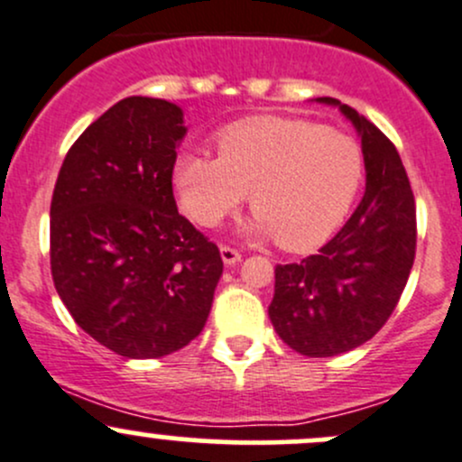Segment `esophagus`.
Masks as SVG:
<instances>
[{"label": "esophagus", "instance_id": "obj_1", "mask_svg": "<svg viewBox=\"0 0 462 462\" xmlns=\"http://www.w3.org/2000/svg\"><path fill=\"white\" fill-rule=\"evenodd\" d=\"M221 258L226 265H236V263L241 261V252L235 250V247H227V245H221Z\"/></svg>", "mask_w": 462, "mask_h": 462}]
</instances>
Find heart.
<instances>
[{
    "instance_id": "obj_1",
    "label": "heart",
    "mask_w": 462,
    "mask_h": 462,
    "mask_svg": "<svg viewBox=\"0 0 462 462\" xmlns=\"http://www.w3.org/2000/svg\"><path fill=\"white\" fill-rule=\"evenodd\" d=\"M219 157H177L173 186L192 221L215 227L250 195L247 232L273 236L282 250L307 252L346 217L364 177L362 146L351 135L307 120L256 116L223 129Z\"/></svg>"
}]
</instances>
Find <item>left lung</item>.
Listing matches in <instances>:
<instances>
[{
    "label": "left lung",
    "instance_id": "left-lung-1",
    "mask_svg": "<svg viewBox=\"0 0 462 462\" xmlns=\"http://www.w3.org/2000/svg\"><path fill=\"white\" fill-rule=\"evenodd\" d=\"M362 140L366 192L318 254L276 267L267 313L278 337L307 357H333L368 342L402 298L417 247V208L397 149L336 98Z\"/></svg>",
    "mask_w": 462,
    "mask_h": 462
}]
</instances>
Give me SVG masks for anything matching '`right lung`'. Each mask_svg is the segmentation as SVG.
<instances>
[{
	"instance_id": "right-lung-1",
	"label": "right lung",
	"mask_w": 462,
	"mask_h": 462,
	"mask_svg": "<svg viewBox=\"0 0 462 462\" xmlns=\"http://www.w3.org/2000/svg\"><path fill=\"white\" fill-rule=\"evenodd\" d=\"M175 103L129 96L65 155L50 206V265L69 316L126 359L184 348L204 328L223 273L219 247L177 212L186 135Z\"/></svg>"
}]
</instances>
